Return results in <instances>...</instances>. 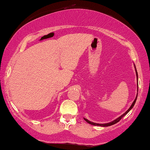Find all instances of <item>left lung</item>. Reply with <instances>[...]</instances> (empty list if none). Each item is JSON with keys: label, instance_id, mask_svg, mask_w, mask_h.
I'll use <instances>...</instances> for the list:
<instances>
[{"label": "left lung", "instance_id": "obj_1", "mask_svg": "<svg viewBox=\"0 0 150 150\" xmlns=\"http://www.w3.org/2000/svg\"><path fill=\"white\" fill-rule=\"evenodd\" d=\"M135 73H136V77H137V92H138V75H137V70H136L135 65ZM137 96H136V97H135V100H134L133 102H132V104H131V106H130V107L127 110V111H125V112L124 113H123V114H122L121 116L118 117V118H117L116 119L113 120V121H111V122H109V123H103V124H100V123H93V122H91V121H89V120H87V118H84V119H85V121H87V123H89V124H91V125H97V126H101V127H107V126H110V125H114L115 123H118V121H120V120L121 119V118H123V116H125V115H126L127 113H128L129 112V111H130V110L132 109V107H133V106H134V105H135V102H136V100H137Z\"/></svg>", "mask_w": 150, "mask_h": 150}]
</instances>
